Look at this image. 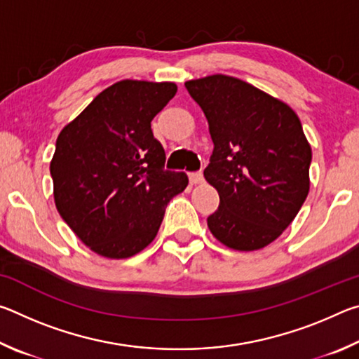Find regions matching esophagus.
I'll return each instance as SVG.
<instances>
[{
  "instance_id": "obj_1",
  "label": "esophagus",
  "mask_w": 359,
  "mask_h": 359,
  "mask_svg": "<svg viewBox=\"0 0 359 359\" xmlns=\"http://www.w3.org/2000/svg\"><path fill=\"white\" fill-rule=\"evenodd\" d=\"M188 179H190L191 185H199L204 182V175L203 172H190L188 174Z\"/></svg>"
}]
</instances>
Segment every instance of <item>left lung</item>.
I'll return each mask as SVG.
<instances>
[{
	"label": "left lung",
	"mask_w": 359,
	"mask_h": 359,
	"mask_svg": "<svg viewBox=\"0 0 359 359\" xmlns=\"http://www.w3.org/2000/svg\"><path fill=\"white\" fill-rule=\"evenodd\" d=\"M208 118L214 142L204 177L220 205L208 218L214 238L233 250L274 242L306 201L312 149L283 101L241 79L214 74L185 82Z\"/></svg>",
	"instance_id": "1"
}]
</instances>
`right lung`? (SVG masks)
I'll return each mask as SVG.
<instances>
[{"label": "right lung", "instance_id": "1", "mask_svg": "<svg viewBox=\"0 0 359 359\" xmlns=\"http://www.w3.org/2000/svg\"><path fill=\"white\" fill-rule=\"evenodd\" d=\"M177 85L125 79L96 96L57 139L50 161L58 214L90 250L111 259L144 250L168 203L188 185L166 171L150 123Z\"/></svg>", "mask_w": 359, "mask_h": 359}]
</instances>
